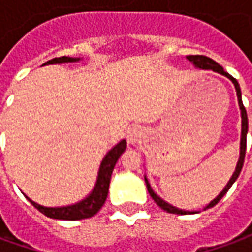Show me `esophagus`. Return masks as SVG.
Instances as JSON below:
<instances>
[{
	"instance_id": "1",
	"label": "esophagus",
	"mask_w": 252,
	"mask_h": 252,
	"mask_svg": "<svg viewBox=\"0 0 252 252\" xmlns=\"http://www.w3.org/2000/svg\"><path fill=\"white\" fill-rule=\"evenodd\" d=\"M140 137H142L140 129L139 128H131L128 131V135H126V140H128V143H131V144H136L140 140Z\"/></svg>"
}]
</instances>
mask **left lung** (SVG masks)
<instances>
[{
  "mask_svg": "<svg viewBox=\"0 0 252 252\" xmlns=\"http://www.w3.org/2000/svg\"><path fill=\"white\" fill-rule=\"evenodd\" d=\"M188 61L193 63L197 68H201V70H212V71L219 72V74H221V75H225L227 78H229L231 81H232L233 86L236 89V95H238V102H239V108H240V113H242V137H240V157H239L238 164H236V169H235V173L231 177V180L228 181V184L225 185V188L222 189V191L220 194L217 195L215 200H212L208 205L204 208V211L205 209H209L212 206H215L219 202V201L221 200L222 197L225 195L229 188L233 185V182L238 180L239 174H240V171H242V167H243L244 163V155H246V139H247V131H249V119H247V112H246V108H244L243 101H242V92H240V86H239L238 81L232 77V75H229L228 72L224 71V68H222L219 63H216L215 61H212L211 58H206L202 57V55H189V57H186ZM144 181H146V185H147V190L150 195L153 197V200L158 204L163 211L169 212V213H175V215H186V213H197V212H188V211H182V209H178V208H175V206L170 205L169 202H166L164 200H162L160 197H159L155 191L153 190V188L150 186L148 184V180L144 177Z\"/></svg>",
  "mask_w": 252,
  "mask_h": 252,
  "instance_id": "8db88e82",
  "label": "left lung"
}]
</instances>
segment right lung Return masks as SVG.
I'll list each match as a JSON object with an SVG mask.
<instances>
[{
  "label": "right lung",
  "mask_w": 252,
  "mask_h": 252,
  "mask_svg": "<svg viewBox=\"0 0 252 252\" xmlns=\"http://www.w3.org/2000/svg\"><path fill=\"white\" fill-rule=\"evenodd\" d=\"M79 58H70V57H61L54 58L51 61H48L44 64H57V63H71L78 62ZM126 142L121 140L119 144H116L115 147L110 150L109 153L106 154L101 162L98 170V177H97V182L92 193L85 198V200L79 201L74 205L67 206H59V208H48V206H43L36 204L35 201L31 198L30 202L35 206L37 211H40L43 215L51 219H58V220H82V219H89V217L94 216L97 212L102 208V205L106 201L108 197V191H109V184L110 177L113 173L117 160L121 157V154L126 151Z\"/></svg>",
  "instance_id": "obj_1"
}]
</instances>
